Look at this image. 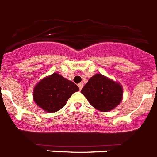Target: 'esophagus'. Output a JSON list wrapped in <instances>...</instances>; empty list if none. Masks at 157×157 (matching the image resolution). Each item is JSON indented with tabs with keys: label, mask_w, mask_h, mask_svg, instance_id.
Segmentation results:
<instances>
[{
	"label": "esophagus",
	"mask_w": 157,
	"mask_h": 157,
	"mask_svg": "<svg viewBox=\"0 0 157 157\" xmlns=\"http://www.w3.org/2000/svg\"><path fill=\"white\" fill-rule=\"evenodd\" d=\"M78 87H79V90H82V88L83 87V83L82 82H80L79 84L78 85Z\"/></svg>",
	"instance_id": "34e87169"
}]
</instances>
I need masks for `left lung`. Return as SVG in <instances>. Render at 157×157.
I'll return each instance as SVG.
<instances>
[{
    "mask_svg": "<svg viewBox=\"0 0 157 157\" xmlns=\"http://www.w3.org/2000/svg\"><path fill=\"white\" fill-rule=\"evenodd\" d=\"M81 92L90 105L100 112H109L115 109L123 97L121 83L101 74L90 78Z\"/></svg>",
    "mask_w": 157,
    "mask_h": 157,
    "instance_id": "1",
    "label": "left lung"
}]
</instances>
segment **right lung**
<instances>
[{
    "instance_id": "obj_1",
    "label": "right lung",
    "mask_w": 157,
    "mask_h": 157,
    "mask_svg": "<svg viewBox=\"0 0 157 157\" xmlns=\"http://www.w3.org/2000/svg\"><path fill=\"white\" fill-rule=\"evenodd\" d=\"M78 86L57 73L46 76L36 84L33 100L37 106L47 113H55L66 105Z\"/></svg>"
}]
</instances>
